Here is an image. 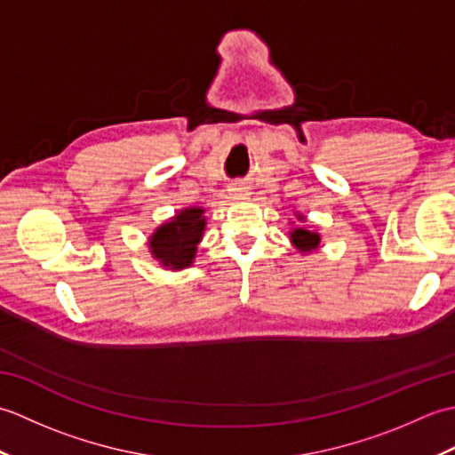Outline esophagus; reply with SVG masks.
Returning <instances> with one entry per match:
<instances>
[{
	"mask_svg": "<svg viewBox=\"0 0 455 455\" xmlns=\"http://www.w3.org/2000/svg\"><path fill=\"white\" fill-rule=\"evenodd\" d=\"M230 196H235V197L248 196V188H246V186H240V183H236V186L230 188Z\"/></svg>",
	"mask_w": 455,
	"mask_h": 455,
	"instance_id": "obj_1",
	"label": "esophagus"
}]
</instances>
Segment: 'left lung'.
Wrapping results in <instances>:
<instances>
[{"label":"left lung","mask_w":455,"mask_h":455,"mask_svg":"<svg viewBox=\"0 0 455 455\" xmlns=\"http://www.w3.org/2000/svg\"><path fill=\"white\" fill-rule=\"evenodd\" d=\"M291 240H293V244L301 250V252H311V250L316 248L318 243H321V236H318L316 233H311V230L295 228L291 233Z\"/></svg>","instance_id":"left-lung-1"}]
</instances>
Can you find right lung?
<instances>
[{"mask_svg": "<svg viewBox=\"0 0 455 455\" xmlns=\"http://www.w3.org/2000/svg\"><path fill=\"white\" fill-rule=\"evenodd\" d=\"M205 228L203 209H186L172 219V222L162 225L150 238V248L154 258H158L164 266L186 267L193 262L197 244Z\"/></svg>", "mask_w": 455, "mask_h": 455, "instance_id": "1", "label": "right lung"}]
</instances>
